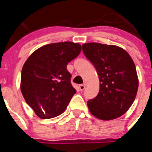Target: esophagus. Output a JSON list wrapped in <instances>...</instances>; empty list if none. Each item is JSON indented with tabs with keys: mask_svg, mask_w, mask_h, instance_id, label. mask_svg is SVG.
<instances>
[{
	"mask_svg": "<svg viewBox=\"0 0 152 152\" xmlns=\"http://www.w3.org/2000/svg\"><path fill=\"white\" fill-rule=\"evenodd\" d=\"M85 87H86V85H85V84H83V85H80L79 86V90H81V91H82V90H84L85 89Z\"/></svg>",
	"mask_w": 152,
	"mask_h": 152,
	"instance_id": "1",
	"label": "esophagus"
}]
</instances>
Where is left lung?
<instances>
[{
  "mask_svg": "<svg viewBox=\"0 0 152 152\" xmlns=\"http://www.w3.org/2000/svg\"><path fill=\"white\" fill-rule=\"evenodd\" d=\"M82 50L100 81L99 94L87 102L89 110L101 120L121 117L132 104L138 89L132 59L123 48L113 45L90 42L82 45Z\"/></svg>",
  "mask_w": 152,
  "mask_h": 152,
  "instance_id": "obj_1",
  "label": "left lung"
}]
</instances>
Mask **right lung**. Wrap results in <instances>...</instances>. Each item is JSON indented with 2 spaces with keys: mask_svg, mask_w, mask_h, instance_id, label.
Listing matches in <instances>:
<instances>
[{
  "mask_svg": "<svg viewBox=\"0 0 152 152\" xmlns=\"http://www.w3.org/2000/svg\"><path fill=\"white\" fill-rule=\"evenodd\" d=\"M81 50L82 46L74 42L51 43L38 48L26 61L20 90L26 103L41 118L62 114L76 93L67 65Z\"/></svg>",
  "mask_w": 152,
  "mask_h": 152,
  "instance_id": "obj_1",
  "label": "right lung"
}]
</instances>
